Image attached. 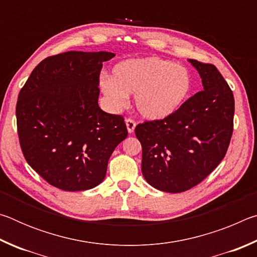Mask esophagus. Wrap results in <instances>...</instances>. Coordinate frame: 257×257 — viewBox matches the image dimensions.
Wrapping results in <instances>:
<instances>
[{"label": "esophagus", "mask_w": 257, "mask_h": 257, "mask_svg": "<svg viewBox=\"0 0 257 257\" xmlns=\"http://www.w3.org/2000/svg\"><path fill=\"white\" fill-rule=\"evenodd\" d=\"M125 124H127V129H128V133L133 134L134 130H135V127H136V121H135L134 119H125Z\"/></svg>", "instance_id": "34e87169"}]
</instances>
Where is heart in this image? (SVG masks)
Masks as SVG:
<instances>
[{
    "label": "heart",
    "mask_w": 257,
    "mask_h": 257,
    "mask_svg": "<svg viewBox=\"0 0 257 257\" xmlns=\"http://www.w3.org/2000/svg\"><path fill=\"white\" fill-rule=\"evenodd\" d=\"M102 89L114 107H122L128 95H136L137 110L151 120L171 115L188 98L193 81L180 64L160 58L125 60L115 64L112 78H103Z\"/></svg>",
    "instance_id": "heart-1"
}]
</instances>
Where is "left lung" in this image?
<instances>
[{"instance_id": "left-lung-1", "label": "left lung", "mask_w": 257, "mask_h": 257, "mask_svg": "<svg viewBox=\"0 0 257 257\" xmlns=\"http://www.w3.org/2000/svg\"><path fill=\"white\" fill-rule=\"evenodd\" d=\"M203 90L164 119L135 128L142 144V172L154 188L181 193L202 182L227 153L233 132L234 98L215 66L189 60Z\"/></svg>"}]
</instances>
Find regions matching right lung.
<instances>
[{
	"label": "right lung",
	"mask_w": 257,
	"mask_h": 257,
	"mask_svg": "<svg viewBox=\"0 0 257 257\" xmlns=\"http://www.w3.org/2000/svg\"><path fill=\"white\" fill-rule=\"evenodd\" d=\"M110 52L70 51L37 64L17 102V129L27 163L68 191L101 184L116 146L128 136L122 115L98 106L99 73Z\"/></svg>",
	"instance_id": "right-lung-1"
}]
</instances>
